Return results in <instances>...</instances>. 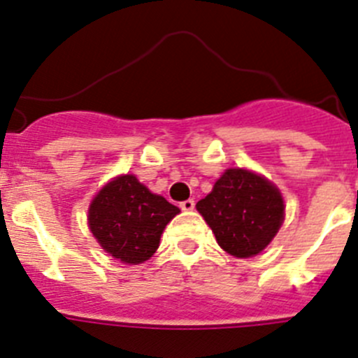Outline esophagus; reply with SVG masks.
Masks as SVG:
<instances>
[{"label":"esophagus","instance_id":"34e87169","mask_svg":"<svg viewBox=\"0 0 358 358\" xmlns=\"http://www.w3.org/2000/svg\"><path fill=\"white\" fill-rule=\"evenodd\" d=\"M180 208H182V210H185V212L194 210V201H192V199H185V201L180 203Z\"/></svg>","mask_w":358,"mask_h":358}]
</instances>
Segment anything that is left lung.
<instances>
[{
  "label": "left lung",
  "mask_w": 358,
  "mask_h": 358,
  "mask_svg": "<svg viewBox=\"0 0 358 358\" xmlns=\"http://www.w3.org/2000/svg\"><path fill=\"white\" fill-rule=\"evenodd\" d=\"M215 241L239 259L259 255L280 230L285 205L280 191L248 169H227L210 194L196 203Z\"/></svg>",
  "instance_id": "1"
}]
</instances>
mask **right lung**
I'll return each mask as SVG.
<instances>
[{
  "label": "right lung",
  "instance_id": "1",
  "mask_svg": "<svg viewBox=\"0 0 358 358\" xmlns=\"http://www.w3.org/2000/svg\"><path fill=\"white\" fill-rule=\"evenodd\" d=\"M180 208L148 189L134 175L115 176L89 207V228L108 255L143 264L157 251L166 224Z\"/></svg>",
  "mask_w": 358,
  "mask_h": 358
}]
</instances>
